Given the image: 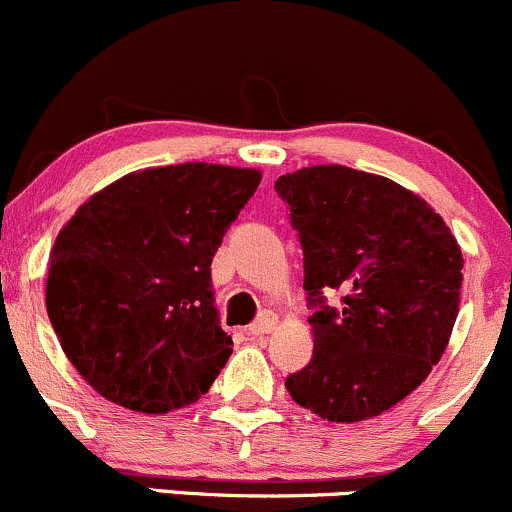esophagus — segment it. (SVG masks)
Segmentation results:
<instances>
[{"mask_svg": "<svg viewBox=\"0 0 512 512\" xmlns=\"http://www.w3.org/2000/svg\"><path fill=\"white\" fill-rule=\"evenodd\" d=\"M273 328H276V316H271V313H266V316L258 318L256 323H251V326L246 328V331H249V336L258 338V336H266V333H271Z\"/></svg>", "mask_w": 512, "mask_h": 512, "instance_id": "1", "label": "esophagus"}]
</instances>
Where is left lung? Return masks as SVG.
Here are the masks:
<instances>
[{
    "mask_svg": "<svg viewBox=\"0 0 512 512\" xmlns=\"http://www.w3.org/2000/svg\"><path fill=\"white\" fill-rule=\"evenodd\" d=\"M316 313L313 358L286 391L323 421L381 416L416 391L458 318L463 254L433 209L386 176L318 164L278 176ZM328 287L342 308L325 306Z\"/></svg>",
    "mask_w": 512,
    "mask_h": 512,
    "instance_id": "8db88e82",
    "label": "left lung"
}]
</instances>
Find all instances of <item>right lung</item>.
I'll use <instances>...</instances> for the list:
<instances>
[{"label":"right lung","instance_id":"add662e5","mask_svg":"<svg viewBox=\"0 0 512 512\" xmlns=\"http://www.w3.org/2000/svg\"><path fill=\"white\" fill-rule=\"evenodd\" d=\"M258 181V169L204 161L131 171L59 231L47 313L99 396L164 416L209 391L234 351L214 306L211 258Z\"/></svg>","mask_w":512,"mask_h":512}]
</instances>
